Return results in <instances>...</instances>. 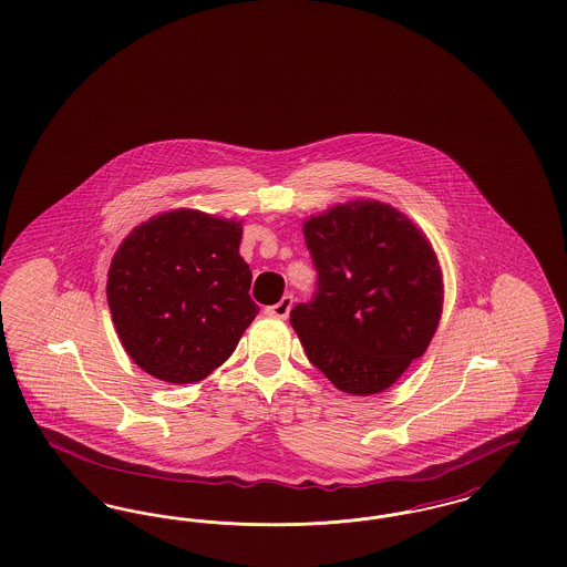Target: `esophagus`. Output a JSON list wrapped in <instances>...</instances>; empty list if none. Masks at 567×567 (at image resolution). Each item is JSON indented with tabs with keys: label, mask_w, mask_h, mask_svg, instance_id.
<instances>
[{
	"label": "esophagus",
	"mask_w": 567,
	"mask_h": 567,
	"mask_svg": "<svg viewBox=\"0 0 567 567\" xmlns=\"http://www.w3.org/2000/svg\"><path fill=\"white\" fill-rule=\"evenodd\" d=\"M291 308H293V297L291 295H282V299L278 301V303H274V306H268L266 308V315L268 317L274 318H289V312H291Z\"/></svg>",
	"instance_id": "esophagus-1"
}]
</instances>
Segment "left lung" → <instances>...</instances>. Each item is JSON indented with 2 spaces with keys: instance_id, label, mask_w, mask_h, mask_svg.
I'll list each match as a JSON object with an SVG mask.
<instances>
[{
  "instance_id": "1",
  "label": "left lung",
  "mask_w": 567,
  "mask_h": 567,
  "mask_svg": "<svg viewBox=\"0 0 567 567\" xmlns=\"http://www.w3.org/2000/svg\"><path fill=\"white\" fill-rule=\"evenodd\" d=\"M303 236L318 291L291 310L295 333L341 392H384L426 352L441 320L443 274L431 240L380 200L312 215Z\"/></svg>"
}]
</instances>
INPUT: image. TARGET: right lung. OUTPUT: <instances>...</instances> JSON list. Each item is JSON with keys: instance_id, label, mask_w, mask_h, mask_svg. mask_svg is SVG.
I'll use <instances>...</instances> for the list:
<instances>
[{"instance_id": "obj_1", "label": "right lung", "mask_w": 567, "mask_h": 567, "mask_svg": "<svg viewBox=\"0 0 567 567\" xmlns=\"http://www.w3.org/2000/svg\"><path fill=\"white\" fill-rule=\"evenodd\" d=\"M240 238L236 219L175 208L122 240L107 303L124 350L145 373L194 384L231 357L259 312Z\"/></svg>"}]
</instances>
